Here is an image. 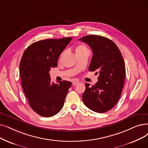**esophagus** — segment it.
Masks as SVG:
<instances>
[{"label": "esophagus", "instance_id": "obj_1", "mask_svg": "<svg viewBox=\"0 0 148 148\" xmlns=\"http://www.w3.org/2000/svg\"><path fill=\"white\" fill-rule=\"evenodd\" d=\"M78 83H79V81H78V80H74L73 81V85L74 86H75V85H77Z\"/></svg>", "mask_w": 148, "mask_h": 148}]
</instances>
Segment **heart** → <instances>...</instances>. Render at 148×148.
I'll use <instances>...</instances> for the list:
<instances>
[{"label": "heart", "instance_id": "heart-1", "mask_svg": "<svg viewBox=\"0 0 148 148\" xmlns=\"http://www.w3.org/2000/svg\"><path fill=\"white\" fill-rule=\"evenodd\" d=\"M86 51H89V49H88L86 46L83 44L78 45L75 48V52L77 55L86 52Z\"/></svg>", "mask_w": 148, "mask_h": 148}]
</instances>
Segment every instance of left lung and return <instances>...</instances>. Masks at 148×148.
I'll return each mask as SVG.
<instances>
[{
  "label": "left lung",
  "mask_w": 148,
  "mask_h": 148,
  "mask_svg": "<svg viewBox=\"0 0 148 148\" xmlns=\"http://www.w3.org/2000/svg\"><path fill=\"white\" fill-rule=\"evenodd\" d=\"M79 40L91 47L93 56L89 71L99 74L98 82L94 85L85 83L83 101L94 112H107L116 105L124 85L125 66L123 56L115 43L106 37L89 35Z\"/></svg>",
  "instance_id": "obj_1"
}]
</instances>
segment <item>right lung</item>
<instances>
[{"instance_id": "add662e5", "label": "right lung", "mask_w": 148, "mask_h": 148, "mask_svg": "<svg viewBox=\"0 0 148 148\" xmlns=\"http://www.w3.org/2000/svg\"><path fill=\"white\" fill-rule=\"evenodd\" d=\"M71 37L45 39L32 43L23 54L20 74L23 92L33 110L45 117H52L63 106L72 83L51 81L49 71L57 61Z\"/></svg>"}]
</instances>
